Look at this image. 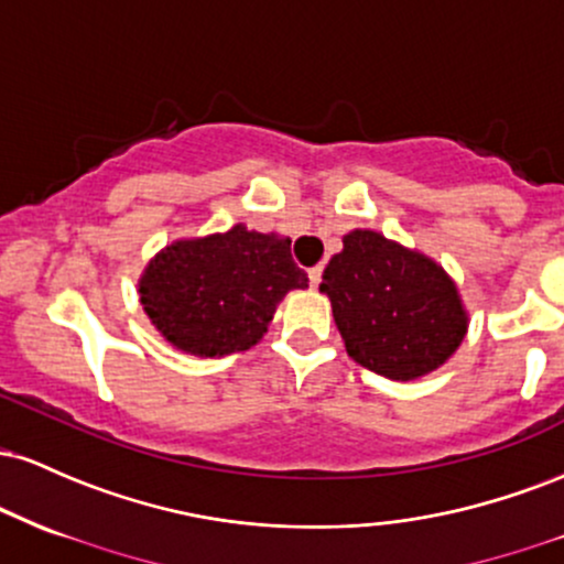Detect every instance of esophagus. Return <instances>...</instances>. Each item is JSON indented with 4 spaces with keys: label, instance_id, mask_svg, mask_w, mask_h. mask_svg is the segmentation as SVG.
Here are the masks:
<instances>
[{
    "label": "esophagus",
    "instance_id": "34e87169",
    "mask_svg": "<svg viewBox=\"0 0 564 564\" xmlns=\"http://www.w3.org/2000/svg\"><path fill=\"white\" fill-rule=\"evenodd\" d=\"M307 278H310V286L318 289V283H321V278H323V268H321V264H315V268H310V270H307Z\"/></svg>",
    "mask_w": 564,
    "mask_h": 564
}]
</instances>
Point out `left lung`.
I'll return each instance as SVG.
<instances>
[{"label": "left lung", "mask_w": 564, "mask_h": 564, "mask_svg": "<svg viewBox=\"0 0 564 564\" xmlns=\"http://www.w3.org/2000/svg\"><path fill=\"white\" fill-rule=\"evenodd\" d=\"M323 270L347 355L387 379H419L456 352L467 310L451 275L430 257L377 230H352Z\"/></svg>", "instance_id": "left-lung-1"}]
</instances>
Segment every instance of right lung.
<instances>
[{"instance_id": "right-lung-1", "label": "right lung", "mask_w": 564, "mask_h": 564, "mask_svg": "<svg viewBox=\"0 0 564 564\" xmlns=\"http://www.w3.org/2000/svg\"><path fill=\"white\" fill-rule=\"evenodd\" d=\"M291 289H307V275L291 260L289 238L232 225L164 246L142 270L138 291L172 347L223 358L262 339Z\"/></svg>"}]
</instances>
